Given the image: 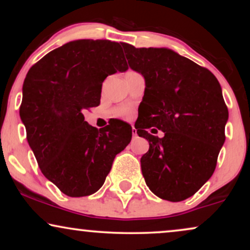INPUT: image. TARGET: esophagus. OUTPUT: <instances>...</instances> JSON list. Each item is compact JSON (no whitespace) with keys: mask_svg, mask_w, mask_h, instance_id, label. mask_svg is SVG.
<instances>
[{"mask_svg":"<svg viewBox=\"0 0 250 250\" xmlns=\"http://www.w3.org/2000/svg\"><path fill=\"white\" fill-rule=\"evenodd\" d=\"M132 134H133V138H135V136H138V133H136V129L134 126L132 127Z\"/></svg>","mask_w":250,"mask_h":250,"instance_id":"1","label":"esophagus"}]
</instances>
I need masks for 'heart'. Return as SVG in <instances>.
Segmentation results:
<instances>
[{
	"mask_svg": "<svg viewBox=\"0 0 250 250\" xmlns=\"http://www.w3.org/2000/svg\"><path fill=\"white\" fill-rule=\"evenodd\" d=\"M132 110L127 107H122V108H118L115 110V115L117 116V117H121V118H125V119H128L132 117Z\"/></svg>",
	"mask_w": 250,
	"mask_h": 250,
	"instance_id": "heart-1",
	"label": "heart"
}]
</instances>
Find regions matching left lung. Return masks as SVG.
Here are the masks:
<instances>
[{"instance_id":"left-lung-1","label":"left lung","mask_w":250,"mask_h":250,"mask_svg":"<svg viewBox=\"0 0 250 250\" xmlns=\"http://www.w3.org/2000/svg\"><path fill=\"white\" fill-rule=\"evenodd\" d=\"M123 47L129 67L146 80L135 123L150 146L141 158L143 177L157 197L182 201L210 179L225 141L229 111L221 85L207 68L169 49ZM151 127L164 138L148 133Z\"/></svg>"}]
</instances>
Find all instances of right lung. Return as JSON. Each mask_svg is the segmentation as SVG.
I'll return each mask as SVG.
<instances>
[{"instance_id": "obj_1", "label": "right lung", "mask_w": 250, "mask_h": 250, "mask_svg": "<svg viewBox=\"0 0 250 250\" xmlns=\"http://www.w3.org/2000/svg\"><path fill=\"white\" fill-rule=\"evenodd\" d=\"M127 69L119 43L77 40L51 51L26 75L19 114L27 141L43 175L67 196L97 192L131 142V125L114 121L98 129L83 115L100 104L108 75Z\"/></svg>"}]
</instances>
